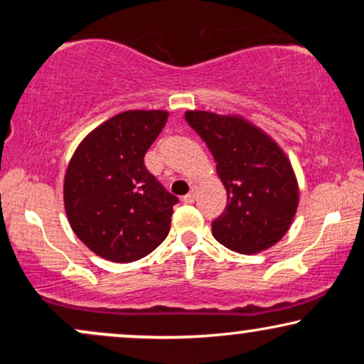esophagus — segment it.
I'll use <instances>...</instances> for the list:
<instances>
[{
  "label": "esophagus",
  "mask_w": 364,
  "mask_h": 364,
  "mask_svg": "<svg viewBox=\"0 0 364 364\" xmlns=\"http://www.w3.org/2000/svg\"><path fill=\"white\" fill-rule=\"evenodd\" d=\"M195 200H196V191L195 190H191L190 193L183 196V202H185V203H193Z\"/></svg>",
  "instance_id": "1"
}]
</instances>
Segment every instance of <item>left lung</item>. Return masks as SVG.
Masks as SVG:
<instances>
[{
	"mask_svg": "<svg viewBox=\"0 0 364 364\" xmlns=\"http://www.w3.org/2000/svg\"><path fill=\"white\" fill-rule=\"evenodd\" d=\"M185 118L207 144L228 205L212 223V235L232 252L253 255L286 235L299 202L289 159L260 128L241 116L186 111Z\"/></svg>",
	"mask_w": 364,
	"mask_h": 364,
	"instance_id": "1",
	"label": "left lung"
}]
</instances>
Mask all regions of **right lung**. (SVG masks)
Listing matches in <instances>:
<instances>
[{
    "mask_svg": "<svg viewBox=\"0 0 364 364\" xmlns=\"http://www.w3.org/2000/svg\"><path fill=\"white\" fill-rule=\"evenodd\" d=\"M166 111H124L83 139L65 174V210L78 240L106 260L147 257L168 236L171 195L144 157L168 121Z\"/></svg>",
    "mask_w": 364,
    "mask_h": 364,
    "instance_id": "1",
    "label": "right lung"
}]
</instances>
